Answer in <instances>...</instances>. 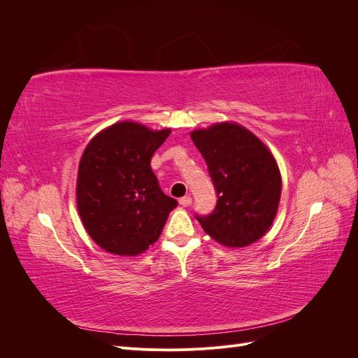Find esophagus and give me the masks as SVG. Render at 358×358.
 I'll list each match as a JSON object with an SVG mask.
<instances>
[{
  "mask_svg": "<svg viewBox=\"0 0 358 358\" xmlns=\"http://www.w3.org/2000/svg\"><path fill=\"white\" fill-rule=\"evenodd\" d=\"M192 203V199L189 197V196H187V197H182V199H179V204L180 206H183V208H187V206H189Z\"/></svg>",
  "mask_w": 358,
  "mask_h": 358,
  "instance_id": "34e87169",
  "label": "esophagus"
}]
</instances>
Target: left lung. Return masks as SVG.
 <instances>
[{
  "label": "left lung",
  "instance_id": "1",
  "mask_svg": "<svg viewBox=\"0 0 358 358\" xmlns=\"http://www.w3.org/2000/svg\"><path fill=\"white\" fill-rule=\"evenodd\" d=\"M208 164L218 203L197 220L206 234L227 248L255 243L272 227L282 179L270 149L236 122H215L189 133Z\"/></svg>",
  "mask_w": 358,
  "mask_h": 358
}]
</instances>
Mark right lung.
<instances>
[{
	"label": "right lung",
	"instance_id": "right-lung-1",
	"mask_svg": "<svg viewBox=\"0 0 358 358\" xmlns=\"http://www.w3.org/2000/svg\"><path fill=\"white\" fill-rule=\"evenodd\" d=\"M171 129L121 121L95 134L79 161L76 204L104 251L137 257L154 245L178 201L161 191L150 158Z\"/></svg>",
	"mask_w": 358,
	"mask_h": 358
}]
</instances>
